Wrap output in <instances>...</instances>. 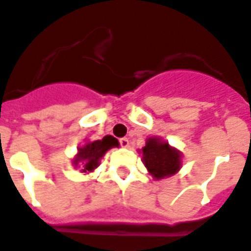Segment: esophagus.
Segmentation results:
<instances>
[{
    "mask_svg": "<svg viewBox=\"0 0 251 251\" xmlns=\"http://www.w3.org/2000/svg\"><path fill=\"white\" fill-rule=\"evenodd\" d=\"M120 144H121V147H124V148H127L129 147V139L127 138H121L120 139Z\"/></svg>",
    "mask_w": 251,
    "mask_h": 251,
    "instance_id": "34e87169",
    "label": "esophagus"
}]
</instances>
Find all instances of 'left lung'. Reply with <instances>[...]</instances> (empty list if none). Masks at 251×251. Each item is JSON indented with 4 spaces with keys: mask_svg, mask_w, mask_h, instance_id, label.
Instances as JSON below:
<instances>
[{
    "mask_svg": "<svg viewBox=\"0 0 251 251\" xmlns=\"http://www.w3.org/2000/svg\"><path fill=\"white\" fill-rule=\"evenodd\" d=\"M143 164L153 179L172 176L182 166V153L160 138H148L142 148Z\"/></svg>",
    "mask_w": 251,
    "mask_h": 251,
    "instance_id": "left-lung-1",
    "label": "left lung"
}]
</instances>
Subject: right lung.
I'll return each instance as SVG.
<instances>
[{
	"label": "right lung",
	"mask_w": 251,
	"mask_h": 251,
	"mask_svg": "<svg viewBox=\"0 0 251 251\" xmlns=\"http://www.w3.org/2000/svg\"><path fill=\"white\" fill-rule=\"evenodd\" d=\"M119 140L113 138L112 135H105L103 139L95 140V142H89L85 146L79 147L78 153L73 158V165L78 166L82 164V173L93 172L94 169L99 166V161L105 154L108 150L113 147H119Z\"/></svg>",
	"instance_id": "right-lung-1"
}]
</instances>
